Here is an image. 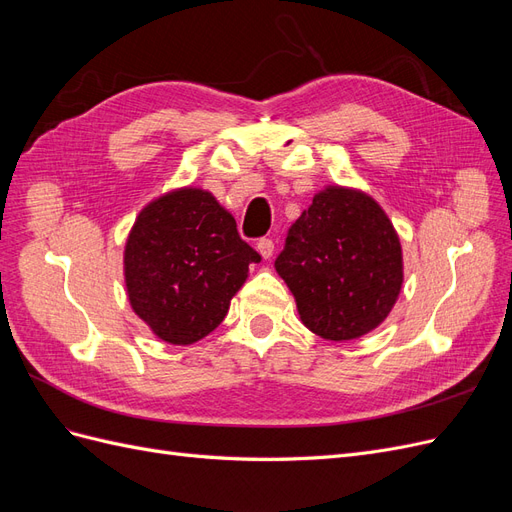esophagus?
Instances as JSON below:
<instances>
[{
    "label": "esophagus",
    "instance_id": "obj_1",
    "mask_svg": "<svg viewBox=\"0 0 512 512\" xmlns=\"http://www.w3.org/2000/svg\"><path fill=\"white\" fill-rule=\"evenodd\" d=\"M256 250L260 252L262 258H271V256H273V250H275V243H273V239L262 237V239L256 243Z\"/></svg>",
    "mask_w": 512,
    "mask_h": 512
}]
</instances>
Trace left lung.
Returning a JSON list of instances; mask_svg holds the SVG:
<instances>
[{"instance_id":"left-lung-1","label":"left lung","mask_w":512,"mask_h":512,"mask_svg":"<svg viewBox=\"0 0 512 512\" xmlns=\"http://www.w3.org/2000/svg\"><path fill=\"white\" fill-rule=\"evenodd\" d=\"M275 271L294 294L305 327L346 342L391 314L404 258L389 215L374 198L329 185L290 226Z\"/></svg>"}]
</instances>
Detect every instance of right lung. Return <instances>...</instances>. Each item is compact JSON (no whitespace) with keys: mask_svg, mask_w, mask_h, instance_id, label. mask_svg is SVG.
Masks as SVG:
<instances>
[{"mask_svg":"<svg viewBox=\"0 0 512 512\" xmlns=\"http://www.w3.org/2000/svg\"><path fill=\"white\" fill-rule=\"evenodd\" d=\"M260 254L200 188L168 192L138 213L123 252L134 314L160 339L188 346L224 320Z\"/></svg>","mask_w":512,"mask_h":512,"instance_id":"1","label":"right lung"}]
</instances>
